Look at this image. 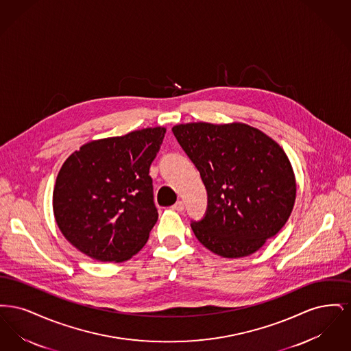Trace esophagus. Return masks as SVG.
<instances>
[{"label":"esophagus","mask_w":351,"mask_h":351,"mask_svg":"<svg viewBox=\"0 0 351 351\" xmlns=\"http://www.w3.org/2000/svg\"><path fill=\"white\" fill-rule=\"evenodd\" d=\"M172 209L176 210V212H183L184 210V202L183 201H176L173 205H172Z\"/></svg>","instance_id":"obj_1"}]
</instances>
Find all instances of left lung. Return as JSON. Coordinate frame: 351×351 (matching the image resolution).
I'll return each instance as SVG.
<instances>
[{
  "instance_id": "obj_1",
  "label": "left lung",
  "mask_w": 351,
  "mask_h": 351,
  "mask_svg": "<svg viewBox=\"0 0 351 351\" xmlns=\"http://www.w3.org/2000/svg\"><path fill=\"white\" fill-rule=\"evenodd\" d=\"M172 133L200 172L204 217L191 221L201 243L223 258L259 250L291 216L296 183L283 149L245 123L176 125Z\"/></svg>"
}]
</instances>
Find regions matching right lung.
<instances>
[{
    "label": "right lung",
    "instance_id": "obj_1",
    "mask_svg": "<svg viewBox=\"0 0 351 351\" xmlns=\"http://www.w3.org/2000/svg\"><path fill=\"white\" fill-rule=\"evenodd\" d=\"M165 133L149 128L95 141L64 162L53 215L77 250L100 262H122L147 242L158 221L149 172Z\"/></svg>",
    "mask_w": 351,
    "mask_h": 351
}]
</instances>
